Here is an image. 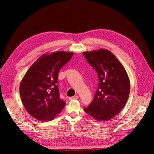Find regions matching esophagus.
Wrapping results in <instances>:
<instances>
[{
  "label": "esophagus",
  "instance_id": "esophagus-1",
  "mask_svg": "<svg viewBox=\"0 0 154 154\" xmlns=\"http://www.w3.org/2000/svg\"><path fill=\"white\" fill-rule=\"evenodd\" d=\"M78 98H79V96L77 95H75L74 96H72V97H70L69 100H76V99H78Z\"/></svg>",
  "mask_w": 154,
  "mask_h": 154
}]
</instances>
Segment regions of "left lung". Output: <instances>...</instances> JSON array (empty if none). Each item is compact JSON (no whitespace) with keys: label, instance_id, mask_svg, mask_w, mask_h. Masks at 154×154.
Returning a JSON list of instances; mask_svg holds the SVG:
<instances>
[{"label":"left lung","instance_id":"obj_1","mask_svg":"<svg viewBox=\"0 0 154 154\" xmlns=\"http://www.w3.org/2000/svg\"><path fill=\"white\" fill-rule=\"evenodd\" d=\"M83 55L98 73L99 83L93 100L84 111L98 121L115 117L126 105L130 81L123 65L110 51L100 49Z\"/></svg>","mask_w":154,"mask_h":154}]
</instances>
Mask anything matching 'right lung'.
<instances>
[{
	"instance_id": "obj_1",
	"label": "right lung",
	"mask_w": 154,
	"mask_h": 154,
	"mask_svg": "<svg viewBox=\"0 0 154 154\" xmlns=\"http://www.w3.org/2000/svg\"><path fill=\"white\" fill-rule=\"evenodd\" d=\"M73 53L56 51L45 53L30 67L20 83L23 105L29 114L41 121H49L63 109L60 98L58 72L70 61Z\"/></svg>"
}]
</instances>
